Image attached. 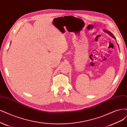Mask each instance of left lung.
<instances>
[{"label": "left lung", "mask_w": 127, "mask_h": 127, "mask_svg": "<svg viewBox=\"0 0 127 127\" xmlns=\"http://www.w3.org/2000/svg\"><path fill=\"white\" fill-rule=\"evenodd\" d=\"M104 32H107V33H108L109 34V35H110L111 37H112L113 38H114L115 39V37H114V36H113V34H112V33H111L110 32H109V31H108V30H104Z\"/></svg>", "instance_id": "8db88e82"}]
</instances>
